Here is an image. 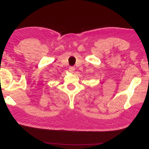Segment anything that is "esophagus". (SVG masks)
<instances>
[{
	"mask_svg": "<svg viewBox=\"0 0 149 149\" xmlns=\"http://www.w3.org/2000/svg\"><path fill=\"white\" fill-rule=\"evenodd\" d=\"M74 70H75V68L74 66H70L69 67V71L70 72H72V73H73V72L74 71Z\"/></svg>",
	"mask_w": 149,
	"mask_h": 149,
	"instance_id": "1",
	"label": "esophagus"
}]
</instances>
